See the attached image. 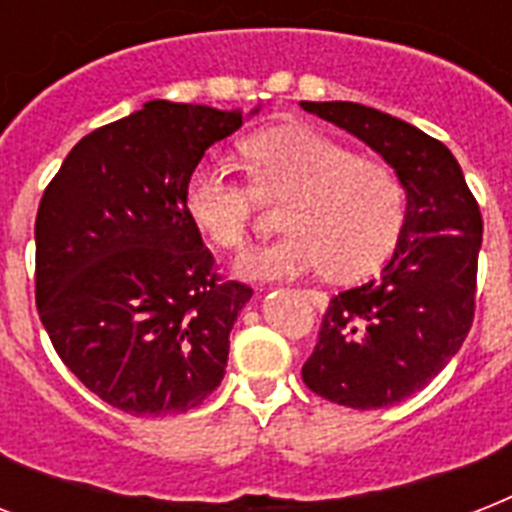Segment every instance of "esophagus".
<instances>
[{"instance_id":"34e87169","label":"esophagus","mask_w":512,"mask_h":512,"mask_svg":"<svg viewBox=\"0 0 512 512\" xmlns=\"http://www.w3.org/2000/svg\"><path fill=\"white\" fill-rule=\"evenodd\" d=\"M300 292H303V295L308 297L313 305H316V308H321V311L327 308V295H324V292H319V289H300Z\"/></svg>"}]
</instances>
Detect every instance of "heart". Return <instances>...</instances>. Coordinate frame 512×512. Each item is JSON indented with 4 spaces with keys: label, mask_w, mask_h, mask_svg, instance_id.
I'll return each mask as SVG.
<instances>
[{
    "label": "heart",
    "mask_w": 512,
    "mask_h": 512,
    "mask_svg": "<svg viewBox=\"0 0 512 512\" xmlns=\"http://www.w3.org/2000/svg\"><path fill=\"white\" fill-rule=\"evenodd\" d=\"M252 183L217 164H199L185 183V212L201 236L225 252L247 244L257 196L287 199V236L249 252L241 273L281 279L324 268L329 279L356 281L377 271L404 225V185L380 159L356 156L324 132L287 124L241 143Z\"/></svg>",
    "instance_id": "b5f03b06"
}]
</instances>
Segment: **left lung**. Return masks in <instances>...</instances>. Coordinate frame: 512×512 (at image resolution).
<instances>
[{
	"label": "left lung",
	"instance_id": "8db88e82",
	"mask_svg": "<svg viewBox=\"0 0 512 512\" xmlns=\"http://www.w3.org/2000/svg\"><path fill=\"white\" fill-rule=\"evenodd\" d=\"M300 106L374 148L396 170L406 215L377 279L329 300L303 382L350 409H380L425 388L473 327L484 220L441 140L361 103Z\"/></svg>",
	"mask_w": 512,
	"mask_h": 512
}]
</instances>
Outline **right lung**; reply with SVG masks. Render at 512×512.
I'll return each mask as SVG.
<instances>
[{
    "label": "right lung",
    "instance_id": "obj_1",
    "mask_svg": "<svg viewBox=\"0 0 512 512\" xmlns=\"http://www.w3.org/2000/svg\"><path fill=\"white\" fill-rule=\"evenodd\" d=\"M239 111L151 100L84 135L36 212V311L60 361L108 406L167 417L220 385L252 289L225 281L185 183Z\"/></svg>",
    "mask_w": 512,
    "mask_h": 512
}]
</instances>
